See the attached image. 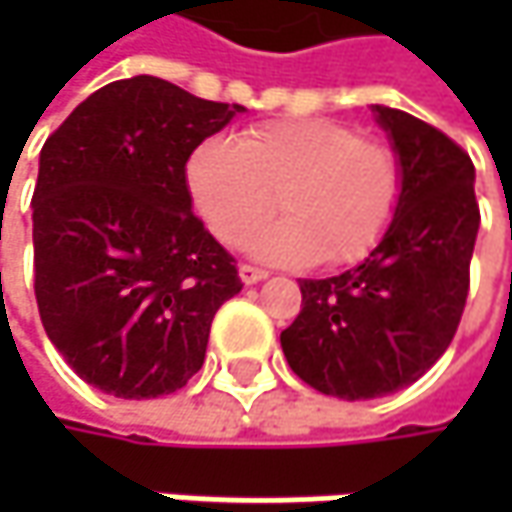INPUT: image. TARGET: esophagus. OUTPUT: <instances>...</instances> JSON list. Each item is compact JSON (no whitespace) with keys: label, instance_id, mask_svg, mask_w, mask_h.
<instances>
[{"label":"esophagus","instance_id":"esophagus-1","mask_svg":"<svg viewBox=\"0 0 512 512\" xmlns=\"http://www.w3.org/2000/svg\"><path fill=\"white\" fill-rule=\"evenodd\" d=\"M239 279H242L245 285H256V282L267 279V270H262V267H253V265H239Z\"/></svg>","mask_w":512,"mask_h":512}]
</instances>
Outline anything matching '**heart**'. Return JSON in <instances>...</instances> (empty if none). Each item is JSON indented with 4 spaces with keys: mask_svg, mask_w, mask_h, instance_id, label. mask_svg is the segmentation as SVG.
<instances>
[{
    "mask_svg": "<svg viewBox=\"0 0 512 512\" xmlns=\"http://www.w3.org/2000/svg\"><path fill=\"white\" fill-rule=\"evenodd\" d=\"M185 182L196 213L225 245H239L279 193L282 219L247 239L250 253L276 265L362 262L402 199L396 150L339 119L267 122L245 130L239 145L205 139L187 159Z\"/></svg>",
    "mask_w": 512,
    "mask_h": 512,
    "instance_id": "1",
    "label": "heart"
}]
</instances>
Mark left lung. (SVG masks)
Here are the masks:
<instances>
[{"label": "left lung", "instance_id": "left-lung-1", "mask_svg": "<svg viewBox=\"0 0 512 512\" xmlns=\"http://www.w3.org/2000/svg\"><path fill=\"white\" fill-rule=\"evenodd\" d=\"M373 113L402 165L393 225L362 265L302 279V313L282 330L290 370L347 402L396 393L439 362L462 322L479 233L470 156L404 110Z\"/></svg>", "mask_w": 512, "mask_h": 512}]
</instances>
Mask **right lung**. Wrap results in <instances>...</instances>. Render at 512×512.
<instances>
[{
  "label": "right lung",
  "mask_w": 512,
  "mask_h": 512,
  "mask_svg": "<svg viewBox=\"0 0 512 512\" xmlns=\"http://www.w3.org/2000/svg\"><path fill=\"white\" fill-rule=\"evenodd\" d=\"M245 113L156 76L110 82L39 153L33 287L48 339L93 387L156 399L205 364L216 310L242 290L193 216V148Z\"/></svg>",
  "instance_id": "1"
}]
</instances>
